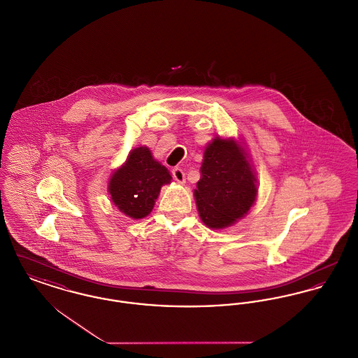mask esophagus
I'll return each mask as SVG.
<instances>
[{
	"label": "esophagus",
	"mask_w": 358,
	"mask_h": 358,
	"mask_svg": "<svg viewBox=\"0 0 358 358\" xmlns=\"http://www.w3.org/2000/svg\"><path fill=\"white\" fill-rule=\"evenodd\" d=\"M173 177H174V180L177 181V182H180V184H185V173L182 169H180V168H176V169H173Z\"/></svg>",
	"instance_id": "esophagus-1"
}]
</instances>
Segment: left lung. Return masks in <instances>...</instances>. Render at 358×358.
I'll return each instance as SVG.
<instances>
[{
  "label": "left lung",
  "instance_id": "8db88e82",
  "mask_svg": "<svg viewBox=\"0 0 358 358\" xmlns=\"http://www.w3.org/2000/svg\"><path fill=\"white\" fill-rule=\"evenodd\" d=\"M200 173L194 200L208 228L232 227L255 204L257 178L243 139L215 136L205 146Z\"/></svg>",
  "mask_w": 358,
  "mask_h": 358
}]
</instances>
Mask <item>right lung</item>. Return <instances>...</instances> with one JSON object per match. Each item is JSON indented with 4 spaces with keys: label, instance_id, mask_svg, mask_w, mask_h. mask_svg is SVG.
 <instances>
[{
    "label": "right lung",
    "instance_id": "right-lung-1",
    "mask_svg": "<svg viewBox=\"0 0 358 358\" xmlns=\"http://www.w3.org/2000/svg\"><path fill=\"white\" fill-rule=\"evenodd\" d=\"M171 182V171L154 158L152 150L136 146L113 171L107 189L113 204L123 215L139 220L150 215L161 187Z\"/></svg>",
    "mask_w": 358,
    "mask_h": 358
}]
</instances>
